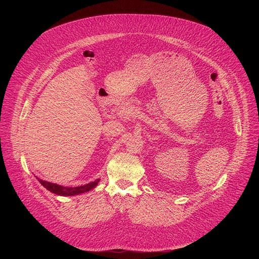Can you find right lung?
<instances>
[{
    "label": "right lung",
    "mask_w": 259,
    "mask_h": 259,
    "mask_svg": "<svg viewBox=\"0 0 259 259\" xmlns=\"http://www.w3.org/2000/svg\"><path fill=\"white\" fill-rule=\"evenodd\" d=\"M36 179L39 180V182L42 184L44 188H46L49 192L57 195V196H64V197H69V196H78L80 194H84L87 193L91 190H93L100 180V178L89 182L85 186H81V187H77V188H67V187H62L59 186L57 183H52V182H48L46 180L40 179L39 177H36Z\"/></svg>",
    "instance_id": "obj_1"
}]
</instances>
